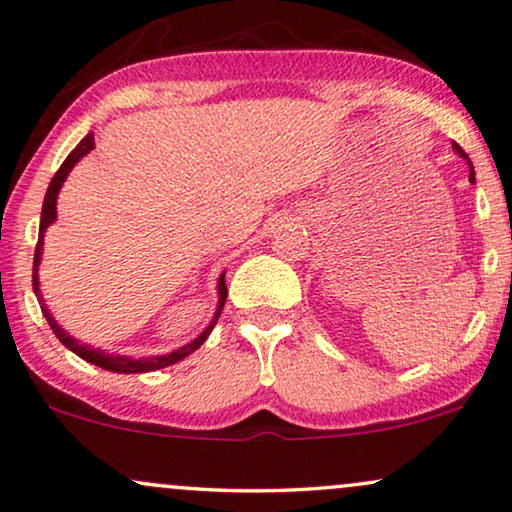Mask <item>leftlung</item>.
Returning <instances> with one entry per match:
<instances>
[{
    "instance_id": "left-lung-1",
    "label": "left lung",
    "mask_w": 512,
    "mask_h": 512,
    "mask_svg": "<svg viewBox=\"0 0 512 512\" xmlns=\"http://www.w3.org/2000/svg\"><path fill=\"white\" fill-rule=\"evenodd\" d=\"M453 150L459 154V157L462 159H466V164H469V182H476V173H473V164H471V159L466 157V152L462 150V147H459L457 143H453Z\"/></svg>"
}]
</instances>
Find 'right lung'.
<instances>
[{
  "label": "right lung",
  "instance_id": "obj_1",
  "mask_svg": "<svg viewBox=\"0 0 512 512\" xmlns=\"http://www.w3.org/2000/svg\"><path fill=\"white\" fill-rule=\"evenodd\" d=\"M94 150V133L90 131L87 136L80 140L76 145V150H73L69 157L64 159V164L59 166V170L55 173L53 180H50V187L46 191V198H43V210H41V224H39V242H36V251H34V272H32V286H34V293H36V300H39L43 316H46V321L50 328H53L55 337L62 342L69 351H73L78 355V358H83L87 362H92V365L101 367V369H108V372H117V374H143V372H154V369H164L168 365H175V362H180L182 358H187L189 353H194L198 346H201L207 337H210V332L214 325L219 321V314L221 309H224V302H226V295H228V288H226V272L219 274V281H217V291H219V302H217V311H214L212 321L207 328L198 335L194 342L184 344L180 348H175L173 353H166V355H147V358H131V355H120V353H108L103 351V348H94L90 344L80 342V339L71 337L69 332H66L62 325L55 321V316L50 314V309L46 307V300H43L41 295V281H39V265H41V256H43V235H46L48 226L55 224L57 219V196H59V189H62V184L66 182V177L73 170V166L78 164L80 159L85 157V154H90Z\"/></svg>",
  "mask_w": 512,
  "mask_h": 512
}]
</instances>
